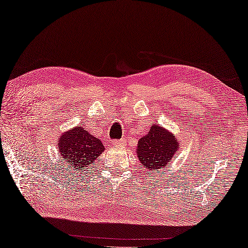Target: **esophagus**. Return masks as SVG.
<instances>
[{
	"mask_svg": "<svg viewBox=\"0 0 248 248\" xmlns=\"http://www.w3.org/2000/svg\"><path fill=\"white\" fill-rule=\"evenodd\" d=\"M113 146H124L125 140H112Z\"/></svg>",
	"mask_w": 248,
	"mask_h": 248,
	"instance_id": "esophagus-1",
	"label": "esophagus"
}]
</instances>
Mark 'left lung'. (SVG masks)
Here are the masks:
<instances>
[{
    "mask_svg": "<svg viewBox=\"0 0 248 248\" xmlns=\"http://www.w3.org/2000/svg\"><path fill=\"white\" fill-rule=\"evenodd\" d=\"M179 149L180 144L175 136L155 124L150 127L149 133L138 140L136 154L147 170L155 173L171 161Z\"/></svg>",
    "mask_w": 248,
    "mask_h": 248,
    "instance_id": "obj_1",
    "label": "left lung"
}]
</instances>
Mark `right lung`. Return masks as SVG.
Returning <instances> with one entry per match:
<instances>
[{
    "label": "right lung",
    "instance_id": "add662e5",
    "mask_svg": "<svg viewBox=\"0 0 248 248\" xmlns=\"http://www.w3.org/2000/svg\"><path fill=\"white\" fill-rule=\"evenodd\" d=\"M59 153L65 166L73 171H84L90 168L104 150L102 141L93 137L80 125L65 132L59 138Z\"/></svg>",
    "mask_w": 248,
    "mask_h": 248
}]
</instances>
